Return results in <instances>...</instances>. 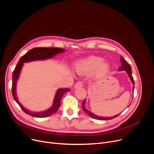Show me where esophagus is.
<instances>
[{
	"label": "esophagus",
	"instance_id": "esophagus-1",
	"mask_svg": "<svg viewBox=\"0 0 154 154\" xmlns=\"http://www.w3.org/2000/svg\"><path fill=\"white\" fill-rule=\"evenodd\" d=\"M83 86V82L82 81H79L77 82L75 85V88H79V87H82Z\"/></svg>",
	"mask_w": 154,
	"mask_h": 154
}]
</instances>
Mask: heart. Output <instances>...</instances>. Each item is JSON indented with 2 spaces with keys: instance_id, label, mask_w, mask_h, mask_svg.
I'll use <instances>...</instances> for the list:
<instances>
[{
  "instance_id": "obj_1",
  "label": "heart",
  "mask_w": 154,
  "mask_h": 154,
  "mask_svg": "<svg viewBox=\"0 0 154 154\" xmlns=\"http://www.w3.org/2000/svg\"><path fill=\"white\" fill-rule=\"evenodd\" d=\"M110 64L103 62V59L97 56H90L78 62L76 69L80 73L90 72L96 69V74L102 76L106 74L110 69Z\"/></svg>"
}]
</instances>
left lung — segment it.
Instances as JSON below:
<instances>
[{
    "label": "left lung",
    "mask_w": 154,
    "mask_h": 154,
    "mask_svg": "<svg viewBox=\"0 0 154 154\" xmlns=\"http://www.w3.org/2000/svg\"><path fill=\"white\" fill-rule=\"evenodd\" d=\"M120 60H121V62H122V66H121V67H120L119 68V70L120 71H122V70H125L127 73V74L128 75V77H130V79L132 81V84H134V80L133 79V77H132V69H131V65L129 64L123 57H120ZM134 87H133V92H134ZM85 100H84L82 103V109L83 110L86 112L87 114L89 115L91 117L94 118V119H97V120H111V119H113L114 118H116L118 116H119L120 114H118V115H116L114 117H100V116H96L94 114H92V112H91L90 111H88L85 107Z\"/></svg>",
    "instance_id": "1"
}]
</instances>
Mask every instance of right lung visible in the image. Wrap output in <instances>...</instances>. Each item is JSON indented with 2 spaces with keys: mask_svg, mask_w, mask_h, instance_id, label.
<instances>
[{
  "mask_svg": "<svg viewBox=\"0 0 154 154\" xmlns=\"http://www.w3.org/2000/svg\"><path fill=\"white\" fill-rule=\"evenodd\" d=\"M65 50L63 48H46V47H36L30 50L26 54H24L19 60L17 66H16L12 74V93L13 97L15 102H17L22 110L26 113V114L35 117H47L51 116L55 113L60 106L61 99L63 94L67 92L70 91L69 88H59L57 91L54 100L53 106L49 109L44 112H32L24 108L20 103L19 102L17 96H16V84H17V79L19 77L20 73L21 71L22 67L24 62H29L34 60H45L47 59H50L56 54L63 52Z\"/></svg>",
  "mask_w": 154,
  "mask_h": 154,
  "instance_id": "right-lung-1",
  "label": "right lung"
}]
</instances>
